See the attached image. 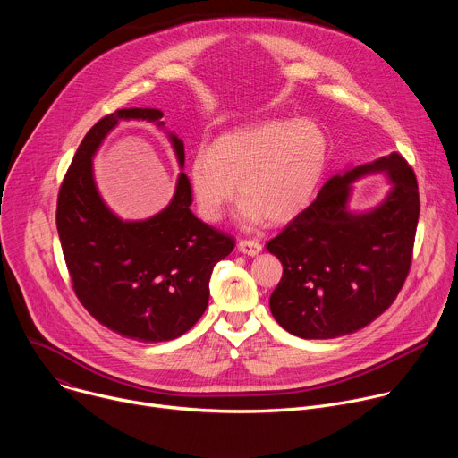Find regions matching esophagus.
<instances>
[{
    "label": "esophagus",
    "mask_w": 458,
    "mask_h": 458,
    "mask_svg": "<svg viewBox=\"0 0 458 458\" xmlns=\"http://www.w3.org/2000/svg\"><path fill=\"white\" fill-rule=\"evenodd\" d=\"M237 248H239V251H242V253H246V255H257L260 250H263V244H260L259 241H255V239H241L239 242H237Z\"/></svg>",
    "instance_id": "obj_1"
}]
</instances>
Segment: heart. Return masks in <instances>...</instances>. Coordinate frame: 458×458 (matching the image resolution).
Segmentation results:
<instances>
[{
  "label": "heart",
  "mask_w": 458,
  "mask_h": 458,
  "mask_svg": "<svg viewBox=\"0 0 458 458\" xmlns=\"http://www.w3.org/2000/svg\"><path fill=\"white\" fill-rule=\"evenodd\" d=\"M326 159L328 143L311 121L268 119L232 130L191 159L195 208L207 223L221 221L237 184L242 225L288 223L313 199Z\"/></svg>",
  "instance_id": "obj_1"
}]
</instances>
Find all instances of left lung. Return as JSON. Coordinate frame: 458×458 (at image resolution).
<instances>
[{
	"instance_id": "1",
	"label": "left lung",
	"mask_w": 458,
	"mask_h": 458,
	"mask_svg": "<svg viewBox=\"0 0 458 458\" xmlns=\"http://www.w3.org/2000/svg\"><path fill=\"white\" fill-rule=\"evenodd\" d=\"M371 171H386L392 191L375 211L352 215L349 182ZM419 214L417 177L399 152L326 181L317 199L267 242L283 263L270 295L274 318L302 339H335L364 328L404 286Z\"/></svg>"
}]
</instances>
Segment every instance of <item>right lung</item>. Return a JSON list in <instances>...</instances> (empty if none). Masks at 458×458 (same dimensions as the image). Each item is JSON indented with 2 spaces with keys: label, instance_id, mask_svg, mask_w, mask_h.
Wrapping results in <instances>:
<instances>
[{
  "label": "right lung",
  "instance_id": "right-lung-1",
  "mask_svg": "<svg viewBox=\"0 0 458 458\" xmlns=\"http://www.w3.org/2000/svg\"><path fill=\"white\" fill-rule=\"evenodd\" d=\"M157 108H123L101 117L83 138L57 193L55 225L72 288L85 310L108 330L140 343L186 334L208 306L214 267L235 246L190 210L191 190L179 175L172 203L147 221L124 223L101 201L92 156L119 119L159 126ZM179 165L184 145L170 136Z\"/></svg>",
  "mask_w": 458,
  "mask_h": 458
}]
</instances>
